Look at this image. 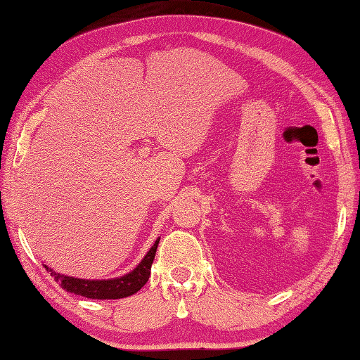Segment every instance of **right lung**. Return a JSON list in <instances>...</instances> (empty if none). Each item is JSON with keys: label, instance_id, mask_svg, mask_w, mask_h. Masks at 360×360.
<instances>
[{"label": "right lung", "instance_id": "obj_1", "mask_svg": "<svg viewBox=\"0 0 360 360\" xmlns=\"http://www.w3.org/2000/svg\"><path fill=\"white\" fill-rule=\"evenodd\" d=\"M160 240L155 241L152 249L148 250L147 255L142 259V262L134 268L131 273H128L124 277H117V279L110 281H84V279H75L70 276H63L56 273V271L50 269L45 264L49 273L54 277V281L59 282L60 288H64L70 293L81 295L91 300H120V297L131 296L146 285L150 276V268L157 254Z\"/></svg>", "mask_w": 360, "mask_h": 360}]
</instances>
